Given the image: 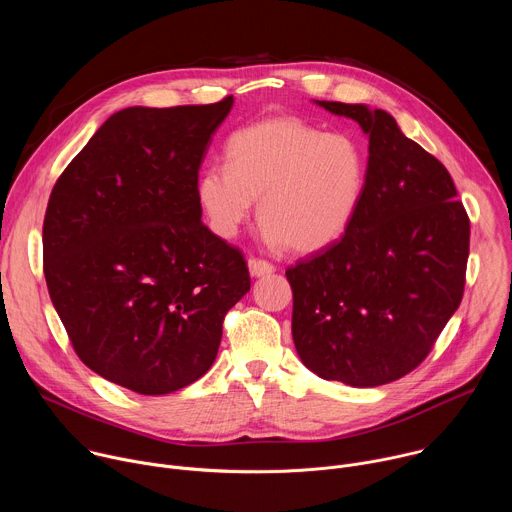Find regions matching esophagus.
I'll list each match as a JSON object with an SVG mask.
<instances>
[{"instance_id":"1","label":"esophagus","mask_w":512,"mask_h":512,"mask_svg":"<svg viewBox=\"0 0 512 512\" xmlns=\"http://www.w3.org/2000/svg\"><path fill=\"white\" fill-rule=\"evenodd\" d=\"M273 271H275L273 263L263 261V259H249V273L253 277H265V275H271Z\"/></svg>"}]
</instances>
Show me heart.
<instances>
[{"instance_id": "b5f03b06", "label": "heart", "mask_w": 512, "mask_h": 512, "mask_svg": "<svg viewBox=\"0 0 512 512\" xmlns=\"http://www.w3.org/2000/svg\"><path fill=\"white\" fill-rule=\"evenodd\" d=\"M362 146L342 132H323L299 116H271L235 130L225 166L197 179V201L215 235L233 239L253 213L273 247L317 253L342 239L366 191Z\"/></svg>"}]
</instances>
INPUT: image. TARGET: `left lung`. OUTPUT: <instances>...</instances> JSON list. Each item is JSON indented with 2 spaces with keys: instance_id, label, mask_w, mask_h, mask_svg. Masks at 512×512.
Returning <instances> with one entry per match:
<instances>
[{
  "instance_id": "8db88e82",
  "label": "left lung",
  "mask_w": 512,
  "mask_h": 512,
  "mask_svg": "<svg viewBox=\"0 0 512 512\" xmlns=\"http://www.w3.org/2000/svg\"><path fill=\"white\" fill-rule=\"evenodd\" d=\"M315 104L368 134V177L346 235L285 271L293 344L319 378L376 388L418 368L458 309L470 221L446 166L392 114Z\"/></svg>"
}]
</instances>
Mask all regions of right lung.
Returning <instances> with one entry per match:
<instances>
[{"instance_id":"right-lung-1","label":"right lung","mask_w":512,"mask_h":512,"mask_svg":"<svg viewBox=\"0 0 512 512\" xmlns=\"http://www.w3.org/2000/svg\"><path fill=\"white\" fill-rule=\"evenodd\" d=\"M233 96L112 114L66 166L44 219V275L78 358L144 396L213 366L251 289L243 253L203 225L199 168Z\"/></svg>"}]
</instances>
